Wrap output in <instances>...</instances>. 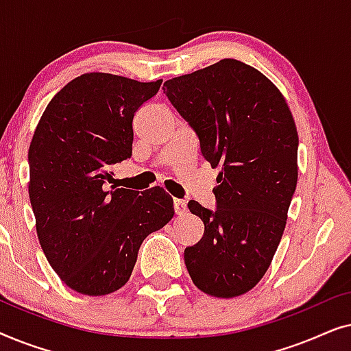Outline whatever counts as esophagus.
Here are the masks:
<instances>
[{
  "label": "esophagus",
  "instance_id": "obj_1",
  "mask_svg": "<svg viewBox=\"0 0 351 351\" xmlns=\"http://www.w3.org/2000/svg\"><path fill=\"white\" fill-rule=\"evenodd\" d=\"M174 210L177 215H184L186 213V203L184 199H174Z\"/></svg>",
  "mask_w": 351,
  "mask_h": 351
}]
</instances>
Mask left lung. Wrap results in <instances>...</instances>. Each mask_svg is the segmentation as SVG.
Listing matches in <instances>:
<instances>
[{"mask_svg": "<svg viewBox=\"0 0 351 351\" xmlns=\"http://www.w3.org/2000/svg\"><path fill=\"white\" fill-rule=\"evenodd\" d=\"M165 94L199 137L217 209L191 199L204 234L185 249L191 281L204 294L232 299L262 280L286 228L297 185L299 136L281 90L234 59L167 80Z\"/></svg>", "mask_w": 351, "mask_h": 351, "instance_id": "1", "label": "left lung"}]
</instances>
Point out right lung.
Here are the masks:
<instances>
[{
	"mask_svg": "<svg viewBox=\"0 0 351 351\" xmlns=\"http://www.w3.org/2000/svg\"><path fill=\"white\" fill-rule=\"evenodd\" d=\"M162 80L84 73L57 93L28 148V195L43 252L70 289L107 295L131 278L141 244L174 217L160 186L107 190L132 155V118Z\"/></svg>",
	"mask_w": 351,
	"mask_h": 351,
	"instance_id": "add662e5",
	"label": "right lung"
}]
</instances>
